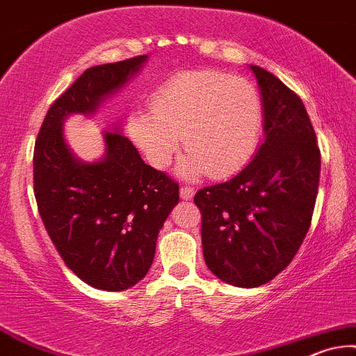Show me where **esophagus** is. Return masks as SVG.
<instances>
[{
    "label": "esophagus",
    "instance_id": "obj_1",
    "mask_svg": "<svg viewBox=\"0 0 356 356\" xmlns=\"http://www.w3.org/2000/svg\"><path fill=\"white\" fill-rule=\"evenodd\" d=\"M179 193H181V197H182L184 200H191L192 197H193V193H195V188L184 186V187H181V191H179Z\"/></svg>",
    "mask_w": 356,
    "mask_h": 356
}]
</instances>
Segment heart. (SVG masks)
<instances>
[{
	"label": "heart",
	"instance_id": "obj_1",
	"mask_svg": "<svg viewBox=\"0 0 356 356\" xmlns=\"http://www.w3.org/2000/svg\"><path fill=\"white\" fill-rule=\"evenodd\" d=\"M151 110L128 116V133L146 159L168 168L181 145L186 179L228 177L253 157L263 123V103L248 80L215 70L181 72L154 90Z\"/></svg>",
	"mask_w": 356,
	"mask_h": 356
}]
</instances>
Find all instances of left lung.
Wrapping results in <instances>:
<instances>
[{"label": "left lung", "mask_w": 356, "mask_h": 356, "mask_svg": "<svg viewBox=\"0 0 356 356\" xmlns=\"http://www.w3.org/2000/svg\"><path fill=\"white\" fill-rule=\"evenodd\" d=\"M264 110V143L228 182L200 188L205 264L236 287H258L298 253L316 207L321 149L300 98L271 72L250 65Z\"/></svg>", "instance_id": "8db88e82"}]
</instances>
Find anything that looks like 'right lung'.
I'll list each match as a JSON object with an SVG mask.
<instances>
[{"label":"right lung","instance_id":"add662e5","mask_svg":"<svg viewBox=\"0 0 356 356\" xmlns=\"http://www.w3.org/2000/svg\"><path fill=\"white\" fill-rule=\"evenodd\" d=\"M146 58L85 70L49 108L34 146V195L44 227L65 266L102 291L129 289L146 276L157 233L179 202V184L145 164L120 133H105L102 161L82 163L65 145L62 121L93 113Z\"/></svg>","mask_w":356,"mask_h":356}]
</instances>
